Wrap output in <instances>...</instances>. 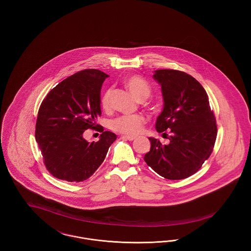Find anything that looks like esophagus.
Segmentation results:
<instances>
[{
  "instance_id": "1",
  "label": "esophagus",
  "mask_w": 251,
  "mask_h": 251,
  "mask_svg": "<svg viewBox=\"0 0 251 251\" xmlns=\"http://www.w3.org/2000/svg\"><path fill=\"white\" fill-rule=\"evenodd\" d=\"M122 138L126 139V140H129V141H133L135 139L134 136H129V135H122Z\"/></svg>"
}]
</instances>
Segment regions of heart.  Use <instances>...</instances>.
<instances>
[{"label":"heart","mask_w":251,"mask_h":251,"mask_svg":"<svg viewBox=\"0 0 251 251\" xmlns=\"http://www.w3.org/2000/svg\"><path fill=\"white\" fill-rule=\"evenodd\" d=\"M125 86L129 89L132 96L139 101L146 100L151 94V87L150 84L138 75H131L124 80ZM111 90L102 96L101 105L104 109H108L110 105ZM145 120L140 115L121 116L111 122V128L114 131L126 135H136L143 129Z\"/></svg>","instance_id":"b5f03b06"}]
</instances>
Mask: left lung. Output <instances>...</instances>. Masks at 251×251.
Instances as JSON below:
<instances>
[{
    "mask_svg": "<svg viewBox=\"0 0 251 251\" xmlns=\"http://www.w3.org/2000/svg\"><path fill=\"white\" fill-rule=\"evenodd\" d=\"M153 79L161 85L164 107L156 120L158 132L167 133L163 145L149 137L151 151L144 156L149 167L167 179L195 174L211 155L217 128L208 95L191 75L175 70H157Z\"/></svg>",
    "mask_w": 251,
    "mask_h": 251,
    "instance_id": "1",
    "label": "left lung"
}]
</instances>
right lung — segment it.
Wrapping results in <instances>:
<instances>
[{
    "label": "right lung",
    "instance_id": "add662e5",
    "mask_svg": "<svg viewBox=\"0 0 251 251\" xmlns=\"http://www.w3.org/2000/svg\"><path fill=\"white\" fill-rule=\"evenodd\" d=\"M107 77L99 70L81 71L62 81L43 100L37 114L36 140L53 177L71 182L88 179L117 139L101 126L97 128L102 132L98 142L84 138L85 130L98 127L100 90Z\"/></svg>",
    "mask_w": 251,
    "mask_h": 251
}]
</instances>
